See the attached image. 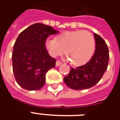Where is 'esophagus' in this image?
I'll use <instances>...</instances> for the list:
<instances>
[{"mask_svg": "<svg viewBox=\"0 0 120 120\" xmlns=\"http://www.w3.org/2000/svg\"><path fill=\"white\" fill-rule=\"evenodd\" d=\"M62 64V62H60L59 60H57L56 62V66H59V65H60Z\"/></svg>", "mask_w": 120, "mask_h": 120, "instance_id": "34e87169", "label": "esophagus"}]
</instances>
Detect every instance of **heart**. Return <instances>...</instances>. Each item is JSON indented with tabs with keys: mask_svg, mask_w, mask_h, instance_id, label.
Instances as JSON below:
<instances>
[{
	"mask_svg": "<svg viewBox=\"0 0 120 120\" xmlns=\"http://www.w3.org/2000/svg\"><path fill=\"white\" fill-rule=\"evenodd\" d=\"M45 47L52 57L65 55L74 66L86 64L93 57L95 51V40L89 31L76 30L59 34L55 39L48 38Z\"/></svg>",
	"mask_w": 120,
	"mask_h": 120,
	"instance_id": "b5f03b06",
	"label": "heart"
}]
</instances>
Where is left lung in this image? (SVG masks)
I'll return each instance as SVG.
<instances>
[{"label":"left lung","instance_id":"left-lung-1","mask_svg":"<svg viewBox=\"0 0 120 120\" xmlns=\"http://www.w3.org/2000/svg\"><path fill=\"white\" fill-rule=\"evenodd\" d=\"M95 52L88 62L76 69L71 68L69 74L64 78L65 84L72 89L81 90L92 87L98 83L107 69L109 54L107 45L101 37L94 34Z\"/></svg>","mask_w":120,"mask_h":120}]
</instances>
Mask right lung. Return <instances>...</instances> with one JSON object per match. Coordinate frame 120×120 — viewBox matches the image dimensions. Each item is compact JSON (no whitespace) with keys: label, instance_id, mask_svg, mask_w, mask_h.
<instances>
[{"label":"right lung","instance_id":"1","mask_svg":"<svg viewBox=\"0 0 120 120\" xmlns=\"http://www.w3.org/2000/svg\"><path fill=\"white\" fill-rule=\"evenodd\" d=\"M58 33L49 26L37 23L17 37L12 53L13 71L18 84L29 90H39L45 83V74L55 67L56 60L45 47L51 34Z\"/></svg>","mask_w":120,"mask_h":120}]
</instances>
